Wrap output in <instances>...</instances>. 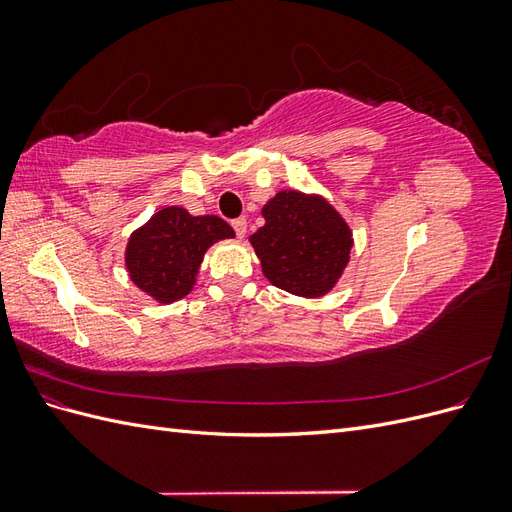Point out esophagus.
<instances>
[{
    "mask_svg": "<svg viewBox=\"0 0 512 512\" xmlns=\"http://www.w3.org/2000/svg\"><path fill=\"white\" fill-rule=\"evenodd\" d=\"M230 224H232V228H235L239 239L245 237V232H247V220H245V218H237V220H232Z\"/></svg>",
    "mask_w": 512,
    "mask_h": 512,
    "instance_id": "esophagus-1",
    "label": "esophagus"
}]
</instances>
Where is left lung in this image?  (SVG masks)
<instances>
[{
    "label": "left lung",
    "instance_id": "8db88e82",
    "mask_svg": "<svg viewBox=\"0 0 512 512\" xmlns=\"http://www.w3.org/2000/svg\"><path fill=\"white\" fill-rule=\"evenodd\" d=\"M265 226L250 237L262 273L299 297L327 294L348 265L352 232L327 200L294 190L262 207Z\"/></svg>",
    "mask_w": 512,
    "mask_h": 512
}]
</instances>
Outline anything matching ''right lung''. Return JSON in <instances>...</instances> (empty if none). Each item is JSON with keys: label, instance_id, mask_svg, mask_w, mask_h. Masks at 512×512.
Returning a JSON list of instances; mask_svg holds the SVG:
<instances>
[{"label": "right lung", "instance_id": "right-lung-1", "mask_svg": "<svg viewBox=\"0 0 512 512\" xmlns=\"http://www.w3.org/2000/svg\"><path fill=\"white\" fill-rule=\"evenodd\" d=\"M230 237L235 230L222 218L166 207L130 237L126 267L138 288L160 303H173L194 288L209 245Z\"/></svg>", "mask_w": 512, "mask_h": 512}]
</instances>
